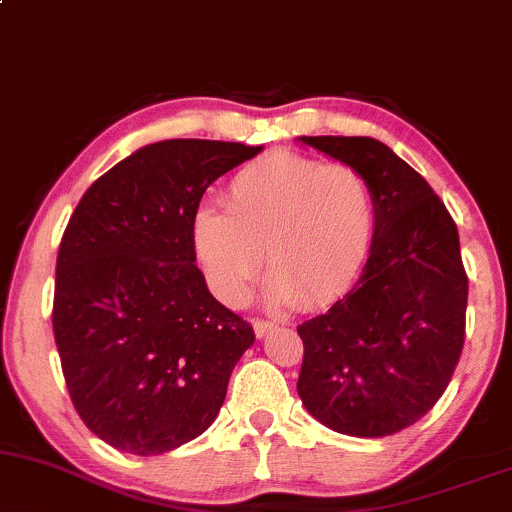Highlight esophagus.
Here are the masks:
<instances>
[{
	"mask_svg": "<svg viewBox=\"0 0 512 512\" xmlns=\"http://www.w3.org/2000/svg\"><path fill=\"white\" fill-rule=\"evenodd\" d=\"M252 329H255L257 336H267L276 329V322H269V319H252Z\"/></svg>",
	"mask_w": 512,
	"mask_h": 512,
	"instance_id": "1",
	"label": "esophagus"
}]
</instances>
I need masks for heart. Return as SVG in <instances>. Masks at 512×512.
<instances>
[{
	"mask_svg": "<svg viewBox=\"0 0 512 512\" xmlns=\"http://www.w3.org/2000/svg\"><path fill=\"white\" fill-rule=\"evenodd\" d=\"M224 200L226 212L195 209L190 245L226 305L248 298L267 255L272 303L322 307L353 286L372 250L374 193L350 164L276 150L245 164Z\"/></svg>",
	"mask_w": 512,
	"mask_h": 512,
	"instance_id": "b5f03b06",
	"label": "heart"
}]
</instances>
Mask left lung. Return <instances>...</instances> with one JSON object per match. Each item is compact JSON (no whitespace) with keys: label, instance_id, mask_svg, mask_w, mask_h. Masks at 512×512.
Returning <instances> with one entry per match:
<instances>
[{"label":"left lung","instance_id":"1","mask_svg":"<svg viewBox=\"0 0 512 512\" xmlns=\"http://www.w3.org/2000/svg\"><path fill=\"white\" fill-rule=\"evenodd\" d=\"M298 140L362 171L377 205L360 281L298 326V396L338 434L403 432L434 408L463 353L467 274L458 229L432 186L379 140Z\"/></svg>","mask_w":512,"mask_h":512}]
</instances>
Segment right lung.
<instances>
[{
    "label": "right lung",
    "instance_id": "1",
    "mask_svg": "<svg viewBox=\"0 0 512 512\" xmlns=\"http://www.w3.org/2000/svg\"><path fill=\"white\" fill-rule=\"evenodd\" d=\"M262 147L162 140L97 178L57 255L52 326L73 408L133 455L200 436L255 331L209 293L190 219L205 190Z\"/></svg>",
    "mask_w": 512,
    "mask_h": 512
}]
</instances>
